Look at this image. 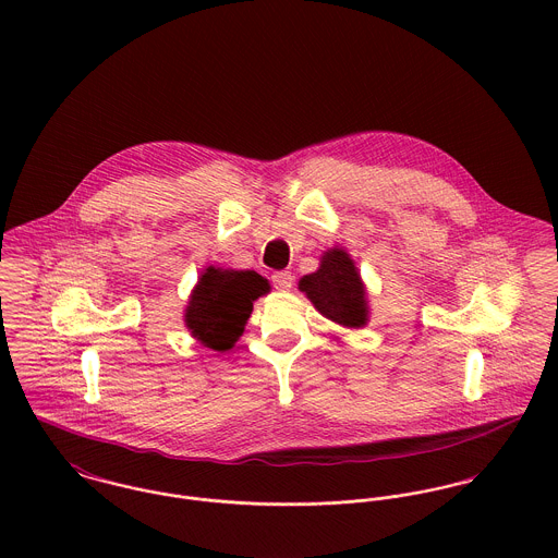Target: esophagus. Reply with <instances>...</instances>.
Segmentation results:
<instances>
[{
    "label": "esophagus",
    "instance_id": "esophagus-1",
    "mask_svg": "<svg viewBox=\"0 0 558 558\" xmlns=\"http://www.w3.org/2000/svg\"><path fill=\"white\" fill-rule=\"evenodd\" d=\"M270 279H272V286H275L277 290H281V292L290 290L292 283H294V277H292V272H288V270H277Z\"/></svg>",
    "mask_w": 558,
    "mask_h": 558
}]
</instances>
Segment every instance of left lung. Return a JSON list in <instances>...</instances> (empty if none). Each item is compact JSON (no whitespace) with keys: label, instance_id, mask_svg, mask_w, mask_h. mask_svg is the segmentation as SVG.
I'll return each mask as SVG.
<instances>
[{"label":"left lung","instance_id":"1","mask_svg":"<svg viewBox=\"0 0 558 558\" xmlns=\"http://www.w3.org/2000/svg\"><path fill=\"white\" fill-rule=\"evenodd\" d=\"M299 290L307 294L324 318L345 328H361L367 324V292L354 259L345 248H328L319 257L318 270L299 281Z\"/></svg>","mask_w":558,"mask_h":558}]
</instances>
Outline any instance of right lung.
<instances>
[{
  "mask_svg": "<svg viewBox=\"0 0 558 558\" xmlns=\"http://www.w3.org/2000/svg\"><path fill=\"white\" fill-rule=\"evenodd\" d=\"M270 290L255 270L208 266L191 292L184 322L206 348L226 352L239 341L253 312V301Z\"/></svg>",
  "mask_w": 558,
  "mask_h": 558,
  "instance_id": "add662e5",
  "label": "right lung"
}]
</instances>
